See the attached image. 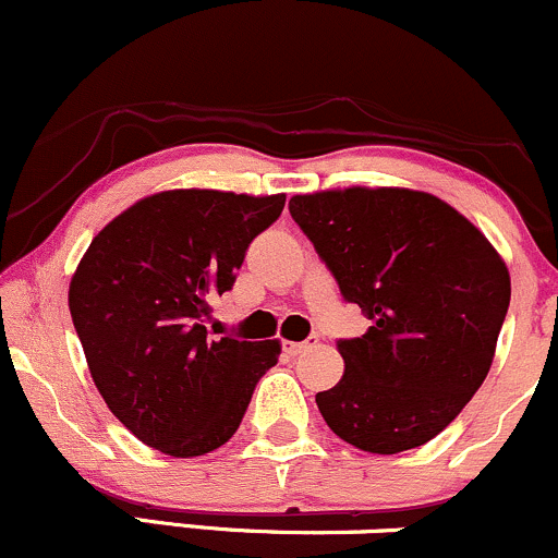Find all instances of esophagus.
Masks as SVG:
<instances>
[{"instance_id":"obj_1","label":"esophagus","mask_w":558,"mask_h":558,"mask_svg":"<svg viewBox=\"0 0 558 558\" xmlns=\"http://www.w3.org/2000/svg\"><path fill=\"white\" fill-rule=\"evenodd\" d=\"M312 347H317V336H310L307 341H293V344H286V352H289V354H304Z\"/></svg>"}]
</instances>
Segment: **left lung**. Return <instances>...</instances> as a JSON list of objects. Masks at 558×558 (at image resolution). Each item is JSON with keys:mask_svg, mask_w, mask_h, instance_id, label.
I'll use <instances>...</instances> for the list:
<instances>
[{"mask_svg": "<svg viewBox=\"0 0 558 558\" xmlns=\"http://www.w3.org/2000/svg\"><path fill=\"white\" fill-rule=\"evenodd\" d=\"M293 222L371 320L339 339L344 378L317 391L326 424L360 450H413L437 437L493 365L511 280L466 217L418 190L349 187L289 201Z\"/></svg>", "mask_w": 558, "mask_h": 558, "instance_id": "left-lung-1", "label": "left lung"}]
</instances>
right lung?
<instances>
[{
	"instance_id": "right-lung-1",
	"label": "right lung",
	"mask_w": 558,
	"mask_h": 558,
	"mask_svg": "<svg viewBox=\"0 0 558 558\" xmlns=\"http://www.w3.org/2000/svg\"><path fill=\"white\" fill-rule=\"evenodd\" d=\"M286 195L167 190L95 235L69 307L95 387L140 442L174 458L217 450L278 363V341L211 339V302Z\"/></svg>"
}]
</instances>
